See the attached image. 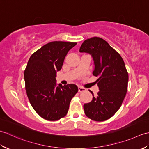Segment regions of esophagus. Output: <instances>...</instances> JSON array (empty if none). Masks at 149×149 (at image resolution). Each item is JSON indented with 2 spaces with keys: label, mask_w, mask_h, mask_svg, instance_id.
Here are the masks:
<instances>
[{
  "label": "esophagus",
  "mask_w": 149,
  "mask_h": 149,
  "mask_svg": "<svg viewBox=\"0 0 149 149\" xmlns=\"http://www.w3.org/2000/svg\"><path fill=\"white\" fill-rule=\"evenodd\" d=\"M78 91H79V92H83V91H86V89H85V88H83V87H81V86H79L78 87Z\"/></svg>",
  "instance_id": "obj_1"
}]
</instances>
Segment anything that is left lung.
Returning <instances> with one entry per match:
<instances>
[{"instance_id": "1", "label": "left lung", "mask_w": 149, "mask_h": 149, "mask_svg": "<svg viewBox=\"0 0 149 149\" xmlns=\"http://www.w3.org/2000/svg\"><path fill=\"white\" fill-rule=\"evenodd\" d=\"M80 52L89 54L93 58V75L99 91L92 100L84 104L85 115L97 122L112 117L119 109L127 90L128 73L122 57L105 40L93 37L82 43Z\"/></svg>"}]
</instances>
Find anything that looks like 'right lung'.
<instances>
[{"mask_svg": "<svg viewBox=\"0 0 149 149\" xmlns=\"http://www.w3.org/2000/svg\"><path fill=\"white\" fill-rule=\"evenodd\" d=\"M76 45L50 42L33 53L28 61L24 71L27 95L33 109L44 119L55 121L64 117L71 99L78 91L75 84L57 85L56 79L66 56Z\"/></svg>", "mask_w": 149, "mask_h": 149, "instance_id": "1", "label": "right lung"}]
</instances>
